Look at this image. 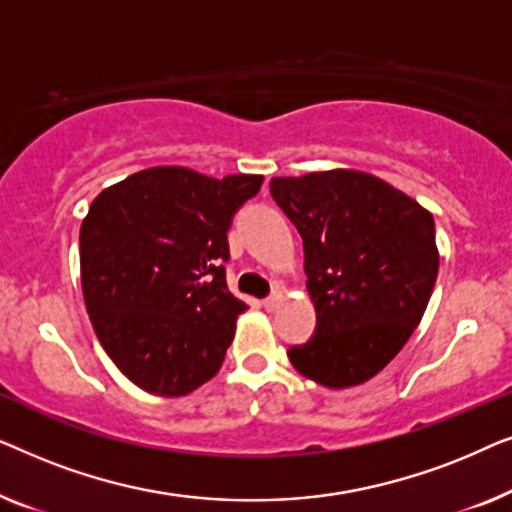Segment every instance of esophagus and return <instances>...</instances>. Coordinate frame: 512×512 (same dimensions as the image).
Returning <instances> with one entry per match:
<instances>
[{
	"instance_id": "1",
	"label": "esophagus",
	"mask_w": 512,
	"mask_h": 512,
	"mask_svg": "<svg viewBox=\"0 0 512 512\" xmlns=\"http://www.w3.org/2000/svg\"><path fill=\"white\" fill-rule=\"evenodd\" d=\"M279 303H282V293L275 291V293H270V296L263 300V307H265V310H268V312H272V310H277Z\"/></svg>"
}]
</instances>
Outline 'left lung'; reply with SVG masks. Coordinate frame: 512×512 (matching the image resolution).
I'll list each match as a JSON object with an SVG mask.
<instances>
[{"mask_svg":"<svg viewBox=\"0 0 512 512\" xmlns=\"http://www.w3.org/2000/svg\"><path fill=\"white\" fill-rule=\"evenodd\" d=\"M270 193L303 237L317 328L289 349L300 375L328 389L368 382L419 326L438 277L431 212L356 170L275 177Z\"/></svg>","mask_w":512,"mask_h":512,"instance_id":"1","label":"left lung"}]
</instances>
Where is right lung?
<instances>
[{"label":"right lung","mask_w":512,"mask_h":512,"mask_svg":"<svg viewBox=\"0 0 512 512\" xmlns=\"http://www.w3.org/2000/svg\"><path fill=\"white\" fill-rule=\"evenodd\" d=\"M261 174L149 167L104 188L81 223V286L104 352L139 389L186 396L219 373L247 310L228 291V230Z\"/></svg>","instance_id":"1"}]
</instances>
